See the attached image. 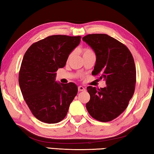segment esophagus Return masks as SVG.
<instances>
[{
  "label": "esophagus",
  "mask_w": 154,
  "mask_h": 154,
  "mask_svg": "<svg viewBox=\"0 0 154 154\" xmlns=\"http://www.w3.org/2000/svg\"><path fill=\"white\" fill-rule=\"evenodd\" d=\"M85 89V88H83V86H79L78 87V90L79 91V92H82V91H84Z\"/></svg>",
  "instance_id": "esophagus-1"
}]
</instances>
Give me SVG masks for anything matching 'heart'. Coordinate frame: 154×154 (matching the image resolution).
<instances>
[{
  "label": "heart",
  "mask_w": 154,
  "mask_h": 154,
  "mask_svg": "<svg viewBox=\"0 0 154 154\" xmlns=\"http://www.w3.org/2000/svg\"><path fill=\"white\" fill-rule=\"evenodd\" d=\"M92 53H94L93 51L92 50V49H90L89 48H85L83 49V56L84 55H86V54H92ZM72 56V53H71L69 54V57H68V60H69L70 58H71Z\"/></svg>",
  "instance_id": "1"
}]
</instances>
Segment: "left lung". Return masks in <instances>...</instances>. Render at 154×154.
Here are the masks:
<instances>
[{
	"instance_id": "8db88e82",
	"label": "left lung",
	"mask_w": 154,
	"mask_h": 154,
	"mask_svg": "<svg viewBox=\"0 0 154 154\" xmlns=\"http://www.w3.org/2000/svg\"><path fill=\"white\" fill-rule=\"evenodd\" d=\"M94 51L96 60L92 75H100L106 81L105 88L88 86L90 100L86 109L91 116L102 122H110L122 114L134 94L136 67L128 48L106 34L83 36Z\"/></svg>"
}]
</instances>
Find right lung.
I'll return each mask as SVG.
<instances>
[{
    "label": "right lung",
    "mask_w": 154,
    "mask_h": 154,
    "mask_svg": "<svg viewBox=\"0 0 154 154\" xmlns=\"http://www.w3.org/2000/svg\"><path fill=\"white\" fill-rule=\"evenodd\" d=\"M81 36L52 35L34 43L27 49L19 72L24 100L36 119L58 123L66 116L78 88L73 83L56 82V72L63 68Z\"/></svg>",
    "instance_id": "1"
}]
</instances>
